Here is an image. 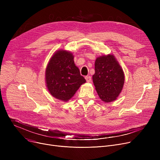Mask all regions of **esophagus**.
<instances>
[{"instance_id": "obj_1", "label": "esophagus", "mask_w": 160, "mask_h": 160, "mask_svg": "<svg viewBox=\"0 0 160 160\" xmlns=\"http://www.w3.org/2000/svg\"><path fill=\"white\" fill-rule=\"evenodd\" d=\"M85 78L88 82H90L91 81V77H90V76H86Z\"/></svg>"}]
</instances>
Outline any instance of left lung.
<instances>
[{
  "label": "left lung",
  "instance_id": "8db88e82",
  "mask_svg": "<svg viewBox=\"0 0 160 160\" xmlns=\"http://www.w3.org/2000/svg\"><path fill=\"white\" fill-rule=\"evenodd\" d=\"M93 81L102 101H113L121 92L124 82L123 71L113 56L109 54L97 58Z\"/></svg>",
  "mask_w": 160,
  "mask_h": 160
}]
</instances>
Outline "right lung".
Segmentation results:
<instances>
[{"mask_svg":"<svg viewBox=\"0 0 160 160\" xmlns=\"http://www.w3.org/2000/svg\"><path fill=\"white\" fill-rule=\"evenodd\" d=\"M73 58L71 52L59 50L50 59L46 69V83L50 93L63 101L72 98L86 82L75 65Z\"/></svg>","mask_w":160,"mask_h":160,"instance_id":"obj_1","label":"right lung"}]
</instances>
